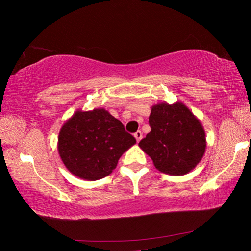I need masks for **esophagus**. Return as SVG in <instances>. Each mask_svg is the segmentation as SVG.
<instances>
[{"label": "esophagus", "mask_w": 251, "mask_h": 251, "mask_svg": "<svg viewBox=\"0 0 251 251\" xmlns=\"http://www.w3.org/2000/svg\"><path fill=\"white\" fill-rule=\"evenodd\" d=\"M134 136H135V138H136V141L137 142H139L142 139V137H143V133L141 130H137L136 131V133L134 134Z\"/></svg>", "instance_id": "1"}]
</instances>
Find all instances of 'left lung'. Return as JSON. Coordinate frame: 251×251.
I'll return each instance as SVG.
<instances>
[{"mask_svg": "<svg viewBox=\"0 0 251 251\" xmlns=\"http://www.w3.org/2000/svg\"><path fill=\"white\" fill-rule=\"evenodd\" d=\"M148 122L151 129L138 145L159 172L181 176L197 166L206 150L205 130L187 106L154 105Z\"/></svg>", "mask_w": 251, "mask_h": 251, "instance_id": "1", "label": "left lung"}]
</instances>
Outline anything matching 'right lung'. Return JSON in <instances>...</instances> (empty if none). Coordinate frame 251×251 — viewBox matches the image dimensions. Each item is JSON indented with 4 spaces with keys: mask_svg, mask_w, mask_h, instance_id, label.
Segmentation results:
<instances>
[{
    "mask_svg": "<svg viewBox=\"0 0 251 251\" xmlns=\"http://www.w3.org/2000/svg\"><path fill=\"white\" fill-rule=\"evenodd\" d=\"M136 143L121 121L105 110H77L64 123L57 150L66 168L82 179L97 180L116 168L118 159Z\"/></svg>",
    "mask_w": 251,
    "mask_h": 251,
    "instance_id": "add662e5",
    "label": "right lung"
}]
</instances>
